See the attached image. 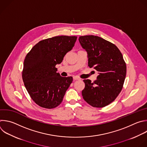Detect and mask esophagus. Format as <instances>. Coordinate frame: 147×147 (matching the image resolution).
<instances>
[{
	"mask_svg": "<svg viewBox=\"0 0 147 147\" xmlns=\"http://www.w3.org/2000/svg\"><path fill=\"white\" fill-rule=\"evenodd\" d=\"M73 80H80V78H78V77H77V76H74V77H73Z\"/></svg>",
	"mask_w": 147,
	"mask_h": 147,
	"instance_id": "esophagus-1",
	"label": "esophagus"
}]
</instances>
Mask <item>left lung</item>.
<instances>
[{
  "instance_id": "obj_1",
  "label": "left lung",
  "mask_w": 147,
  "mask_h": 147,
  "mask_svg": "<svg viewBox=\"0 0 147 147\" xmlns=\"http://www.w3.org/2000/svg\"><path fill=\"white\" fill-rule=\"evenodd\" d=\"M78 40L88 53V66L98 73L93 82L84 80L83 99L92 107H105L122 90L126 74V63L118 47L102 37L87 35L80 36Z\"/></svg>"
}]
</instances>
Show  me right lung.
I'll list each match as a JSON object with an SVG mask.
<instances>
[{"label": "right lung", "mask_w": 147, "mask_h": 147, "mask_svg": "<svg viewBox=\"0 0 147 147\" xmlns=\"http://www.w3.org/2000/svg\"><path fill=\"white\" fill-rule=\"evenodd\" d=\"M77 38L59 36L42 40L26 55L22 80L32 99L39 106L51 109L62 103L73 77L61 76L55 66L71 50Z\"/></svg>", "instance_id": "add662e5"}]
</instances>
